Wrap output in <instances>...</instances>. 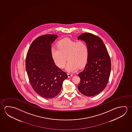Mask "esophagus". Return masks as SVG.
Masks as SVG:
<instances>
[{
  "instance_id": "esophagus-1",
  "label": "esophagus",
  "mask_w": 132,
  "mask_h": 132,
  "mask_svg": "<svg viewBox=\"0 0 132 132\" xmlns=\"http://www.w3.org/2000/svg\"><path fill=\"white\" fill-rule=\"evenodd\" d=\"M68 77H70L72 76V75L70 74V73H68Z\"/></svg>"
}]
</instances>
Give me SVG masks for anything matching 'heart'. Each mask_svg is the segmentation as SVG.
Wrapping results in <instances>:
<instances>
[{"label": "heart", "mask_w": 132, "mask_h": 132, "mask_svg": "<svg viewBox=\"0 0 132 132\" xmlns=\"http://www.w3.org/2000/svg\"><path fill=\"white\" fill-rule=\"evenodd\" d=\"M88 48L85 42L65 38L58 42L57 47L51 49V55L57 67L63 69L67 60L66 70L69 72L76 71L78 67L85 65L88 57Z\"/></svg>", "instance_id": "heart-1"}]
</instances>
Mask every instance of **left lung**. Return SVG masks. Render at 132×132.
<instances>
[{"label": "left lung", "instance_id": "obj_1", "mask_svg": "<svg viewBox=\"0 0 132 132\" xmlns=\"http://www.w3.org/2000/svg\"><path fill=\"white\" fill-rule=\"evenodd\" d=\"M77 38L85 42L89 52L85 68L78 74L81 81L78 89L83 95L92 96L99 94L106 87L111 71V60L100 37L84 33Z\"/></svg>", "mask_w": 132, "mask_h": 132}]
</instances>
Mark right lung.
I'll return each mask as SVG.
<instances>
[{
    "label": "right lung",
    "mask_w": 132,
    "mask_h": 132,
    "mask_svg": "<svg viewBox=\"0 0 132 132\" xmlns=\"http://www.w3.org/2000/svg\"><path fill=\"white\" fill-rule=\"evenodd\" d=\"M56 35H43L33 41L26 57V68L33 89L41 96L51 99L60 92L65 72L56 66L51 55V44Z\"/></svg>",
    "instance_id": "1"
}]
</instances>
